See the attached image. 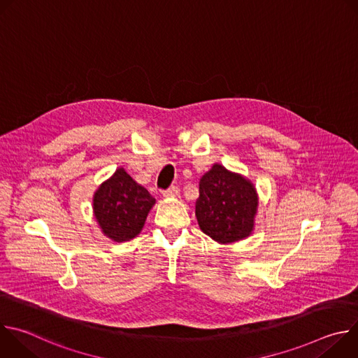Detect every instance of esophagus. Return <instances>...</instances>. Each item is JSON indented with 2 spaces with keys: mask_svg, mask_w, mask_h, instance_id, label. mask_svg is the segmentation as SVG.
Segmentation results:
<instances>
[{
  "mask_svg": "<svg viewBox=\"0 0 358 358\" xmlns=\"http://www.w3.org/2000/svg\"><path fill=\"white\" fill-rule=\"evenodd\" d=\"M178 192H180V188L177 185H171L163 191V195L164 196H176V195H178Z\"/></svg>",
  "mask_w": 358,
  "mask_h": 358,
  "instance_id": "1",
  "label": "esophagus"
}]
</instances>
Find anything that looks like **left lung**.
Returning a JSON list of instances; mask_svg holds the SVG:
<instances>
[{
	"label": "left lung",
	"mask_w": 358,
	"mask_h": 358,
	"mask_svg": "<svg viewBox=\"0 0 358 358\" xmlns=\"http://www.w3.org/2000/svg\"><path fill=\"white\" fill-rule=\"evenodd\" d=\"M257 207L253 185L221 164H214L199 180L195 215L201 231L217 242L229 243L249 236Z\"/></svg>",
	"instance_id": "8db88e82"
}]
</instances>
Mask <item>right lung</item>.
Listing matches in <instances>:
<instances>
[{
  "label": "right lung",
  "instance_id": "1",
  "mask_svg": "<svg viewBox=\"0 0 358 358\" xmlns=\"http://www.w3.org/2000/svg\"><path fill=\"white\" fill-rule=\"evenodd\" d=\"M156 199L123 169L101 184L93 198L94 217L106 236L116 242L140 234Z\"/></svg>",
  "mask_w": 358,
  "mask_h": 358
}]
</instances>
